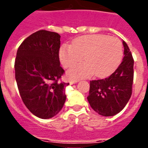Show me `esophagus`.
<instances>
[{
	"mask_svg": "<svg viewBox=\"0 0 148 148\" xmlns=\"http://www.w3.org/2000/svg\"><path fill=\"white\" fill-rule=\"evenodd\" d=\"M78 82H79V80H71L70 82V84H76Z\"/></svg>",
	"mask_w": 148,
	"mask_h": 148,
	"instance_id": "1",
	"label": "esophagus"
}]
</instances>
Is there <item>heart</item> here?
Returning <instances> with one entry per match:
<instances>
[{
    "instance_id": "obj_1",
    "label": "heart",
    "mask_w": 148,
    "mask_h": 148,
    "mask_svg": "<svg viewBox=\"0 0 148 148\" xmlns=\"http://www.w3.org/2000/svg\"><path fill=\"white\" fill-rule=\"evenodd\" d=\"M122 44L117 38L105 35H88L73 40L71 46H63L59 57L64 67H71L83 58L85 62L67 72L70 78H83L95 73L98 76L109 75L122 58Z\"/></svg>"
}]
</instances>
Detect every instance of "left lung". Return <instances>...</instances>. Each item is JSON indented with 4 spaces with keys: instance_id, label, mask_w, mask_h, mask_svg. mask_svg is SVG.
I'll return each instance as SVG.
<instances>
[{
    "instance_id": "obj_1",
    "label": "left lung",
    "mask_w": 148,
    "mask_h": 148,
    "mask_svg": "<svg viewBox=\"0 0 148 148\" xmlns=\"http://www.w3.org/2000/svg\"><path fill=\"white\" fill-rule=\"evenodd\" d=\"M124 58L110 76L90 81L87 100L91 108L103 116H113L124 109L132 94L133 61L127 44L123 40Z\"/></svg>"
}]
</instances>
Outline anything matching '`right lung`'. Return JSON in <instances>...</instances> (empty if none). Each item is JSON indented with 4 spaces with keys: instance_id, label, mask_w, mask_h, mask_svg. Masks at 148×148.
I'll return each mask as SVG.
<instances>
[{
    "instance_id": "1",
    "label": "right lung",
    "mask_w": 148,
    "mask_h": 148,
    "mask_svg": "<svg viewBox=\"0 0 148 148\" xmlns=\"http://www.w3.org/2000/svg\"><path fill=\"white\" fill-rule=\"evenodd\" d=\"M59 34L39 30L23 40L17 51L15 79L23 102L40 119L59 113L66 101L69 83L58 80L64 73L60 66Z\"/></svg>"
}]
</instances>
